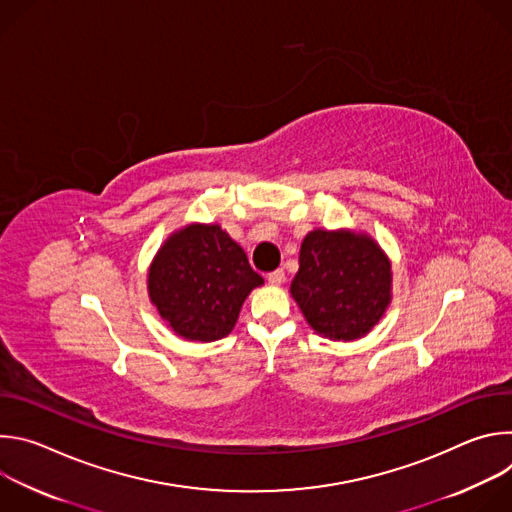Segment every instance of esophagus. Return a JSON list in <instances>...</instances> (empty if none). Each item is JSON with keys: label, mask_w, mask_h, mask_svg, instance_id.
I'll return each mask as SVG.
<instances>
[{"label": "esophagus", "mask_w": 512, "mask_h": 512, "mask_svg": "<svg viewBox=\"0 0 512 512\" xmlns=\"http://www.w3.org/2000/svg\"><path fill=\"white\" fill-rule=\"evenodd\" d=\"M267 279H269L271 285H281V283L285 281V271H283V269H275V271H271V273L267 275Z\"/></svg>", "instance_id": "esophagus-1"}]
</instances>
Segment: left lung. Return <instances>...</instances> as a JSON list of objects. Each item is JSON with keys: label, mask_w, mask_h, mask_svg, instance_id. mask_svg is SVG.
<instances>
[{"label": "left lung", "mask_w": 512, "mask_h": 512, "mask_svg": "<svg viewBox=\"0 0 512 512\" xmlns=\"http://www.w3.org/2000/svg\"><path fill=\"white\" fill-rule=\"evenodd\" d=\"M289 294L306 322L328 340L367 336L393 300L391 259L367 233L314 229L300 247Z\"/></svg>", "instance_id": "left-lung-1"}]
</instances>
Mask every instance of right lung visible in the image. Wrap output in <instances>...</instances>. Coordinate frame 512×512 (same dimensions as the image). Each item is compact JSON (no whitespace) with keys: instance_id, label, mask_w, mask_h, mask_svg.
<instances>
[{"instance_id":"right-lung-1","label":"right lung","mask_w":512,"mask_h":512,"mask_svg":"<svg viewBox=\"0 0 512 512\" xmlns=\"http://www.w3.org/2000/svg\"><path fill=\"white\" fill-rule=\"evenodd\" d=\"M263 283L243 247L214 223L174 231L148 269L150 302L168 328L188 342H214L231 334L247 296Z\"/></svg>"}]
</instances>
